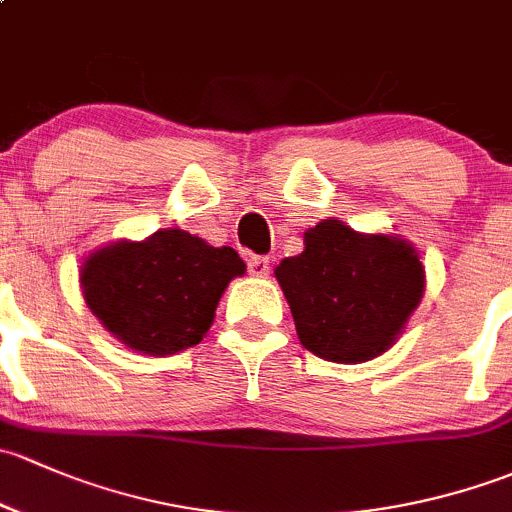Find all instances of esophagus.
Here are the masks:
<instances>
[{"label": "esophagus", "mask_w": 512, "mask_h": 512, "mask_svg": "<svg viewBox=\"0 0 512 512\" xmlns=\"http://www.w3.org/2000/svg\"><path fill=\"white\" fill-rule=\"evenodd\" d=\"M249 273L256 278H263L271 273V258L268 256H249Z\"/></svg>", "instance_id": "esophagus-1"}]
</instances>
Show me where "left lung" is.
<instances>
[{"label": "left lung", "instance_id": "obj_1", "mask_svg": "<svg viewBox=\"0 0 512 512\" xmlns=\"http://www.w3.org/2000/svg\"><path fill=\"white\" fill-rule=\"evenodd\" d=\"M305 350L365 362L387 350L419 305L424 268L409 244L337 219L305 231V251L276 268Z\"/></svg>", "mask_w": 512, "mask_h": 512}]
</instances>
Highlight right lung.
<instances>
[{"label": "right lung", "mask_w": 512, "mask_h": 512, "mask_svg": "<svg viewBox=\"0 0 512 512\" xmlns=\"http://www.w3.org/2000/svg\"><path fill=\"white\" fill-rule=\"evenodd\" d=\"M246 263L229 246L214 249L182 229L140 244H115L83 263V298L118 340L145 355L202 342L221 293Z\"/></svg>", "instance_id": "add662e5"}]
</instances>
